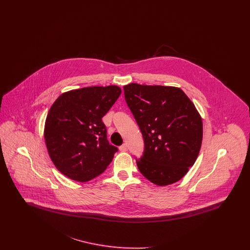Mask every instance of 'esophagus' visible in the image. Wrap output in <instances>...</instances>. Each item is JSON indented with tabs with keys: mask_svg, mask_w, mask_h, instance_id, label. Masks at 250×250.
Instances as JSON below:
<instances>
[{
	"mask_svg": "<svg viewBox=\"0 0 250 250\" xmlns=\"http://www.w3.org/2000/svg\"><path fill=\"white\" fill-rule=\"evenodd\" d=\"M120 151L121 152H126L127 151V145L125 143L122 146H120Z\"/></svg>",
	"mask_w": 250,
	"mask_h": 250,
	"instance_id": "esophagus-1",
	"label": "esophagus"
}]
</instances>
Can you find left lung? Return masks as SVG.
I'll use <instances>...</instances> for the list:
<instances>
[{"label":"left lung","mask_w":250,"mask_h":250,"mask_svg":"<svg viewBox=\"0 0 250 250\" xmlns=\"http://www.w3.org/2000/svg\"><path fill=\"white\" fill-rule=\"evenodd\" d=\"M124 91L144 141L143 155L136 159L140 171L160 187L178 182L202 146V117L195 105L172 86L130 83Z\"/></svg>","instance_id":"8db88e82"}]
</instances>
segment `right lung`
<instances>
[{"label": "right lung", "mask_w": 250, "mask_h": 250, "mask_svg": "<svg viewBox=\"0 0 250 250\" xmlns=\"http://www.w3.org/2000/svg\"><path fill=\"white\" fill-rule=\"evenodd\" d=\"M121 93L115 85L86 87L62 94L52 104L44 137L48 155L63 175L87 182L112 161L118 149L108 143L102 118Z\"/></svg>", "instance_id": "1"}]
</instances>
